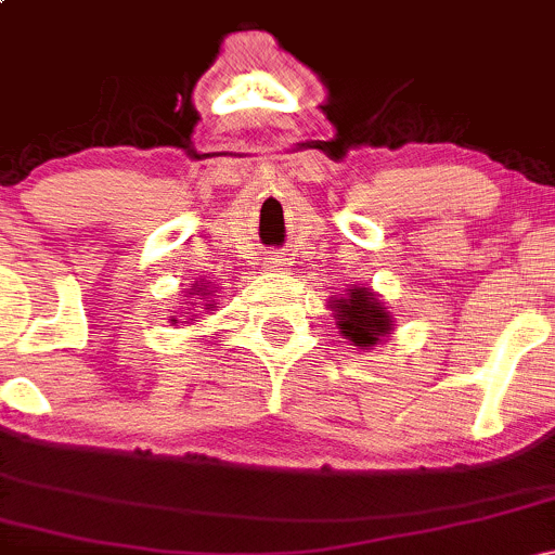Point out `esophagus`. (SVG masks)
<instances>
[{"label":"esophagus","mask_w":555,"mask_h":555,"mask_svg":"<svg viewBox=\"0 0 555 555\" xmlns=\"http://www.w3.org/2000/svg\"><path fill=\"white\" fill-rule=\"evenodd\" d=\"M284 266V256H269L266 258V269L269 271H282Z\"/></svg>","instance_id":"1"}]
</instances>
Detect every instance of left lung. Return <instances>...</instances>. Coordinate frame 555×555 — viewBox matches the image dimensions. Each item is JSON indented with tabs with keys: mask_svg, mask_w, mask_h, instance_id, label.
I'll return each instance as SVG.
<instances>
[{
	"mask_svg": "<svg viewBox=\"0 0 555 555\" xmlns=\"http://www.w3.org/2000/svg\"><path fill=\"white\" fill-rule=\"evenodd\" d=\"M336 326L341 328L344 339H349L358 349H371L391 334V313L384 308L373 289L352 286L344 297L331 299Z\"/></svg>",
	"mask_w": 555,
	"mask_h": 555,
	"instance_id": "8db88e82",
	"label": "left lung"
}]
</instances>
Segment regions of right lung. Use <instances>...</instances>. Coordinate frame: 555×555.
<instances>
[{
    "label": "right lung",
    "mask_w": 555,
    "mask_h": 555,
    "mask_svg": "<svg viewBox=\"0 0 555 555\" xmlns=\"http://www.w3.org/2000/svg\"><path fill=\"white\" fill-rule=\"evenodd\" d=\"M195 292H190V295H201V299H206V295H211V292L206 289V284H195L193 286ZM206 302H211V299H206ZM208 310V308H206ZM171 321H175V318H171ZM190 321H193V318H190Z\"/></svg>",
    "instance_id": "1"
}]
</instances>
